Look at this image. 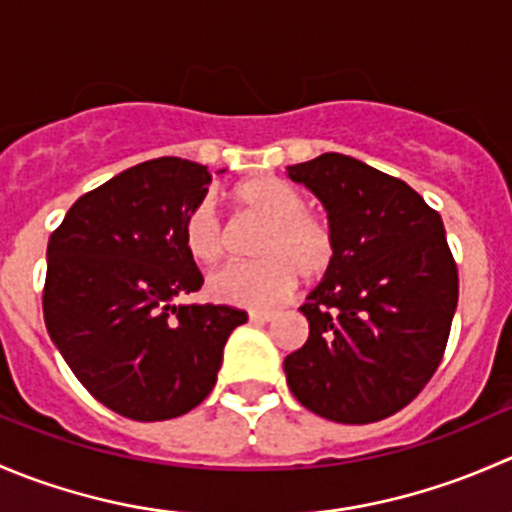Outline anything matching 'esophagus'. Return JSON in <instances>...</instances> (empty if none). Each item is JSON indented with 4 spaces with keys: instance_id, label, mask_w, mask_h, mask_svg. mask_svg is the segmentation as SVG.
<instances>
[{
    "instance_id": "obj_1",
    "label": "esophagus",
    "mask_w": 512,
    "mask_h": 512,
    "mask_svg": "<svg viewBox=\"0 0 512 512\" xmlns=\"http://www.w3.org/2000/svg\"><path fill=\"white\" fill-rule=\"evenodd\" d=\"M272 317H275V312H265V309H252L250 312V322H255V324L270 322Z\"/></svg>"
}]
</instances>
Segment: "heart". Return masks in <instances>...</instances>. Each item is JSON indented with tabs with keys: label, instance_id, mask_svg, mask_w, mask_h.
I'll return each mask as SVG.
<instances>
[{
	"label": "heart",
	"instance_id": "heart-1",
	"mask_svg": "<svg viewBox=\"0 0 512 512\" xmlns=\"http://www.w3.org/2000/svg\"><path fill=\"white\" fill-rule=\"evenodd\" d=\"M232 200L242 213L262 220L265 230L255 240V262H237L208 280L210 297L235 307L262 309L282 299L297 282H317L337 260V237L322 215L307 210V198L287 180L255 175L232 188ZM188 255L200 265L223 260L227 235L215 205L200 200L180 225Z\"/></svg>",
	"mask_w": 512,
	"mask_h": 512
}]
</instances>
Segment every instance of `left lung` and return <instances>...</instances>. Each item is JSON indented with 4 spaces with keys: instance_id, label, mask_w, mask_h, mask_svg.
<instances>
[{
    "instance_id": "left-lung-1",
    "label": "left lung",
    "mask_w": 512,
    "mask_h": 512,
    "mask_svg": "<svg viewBox=\"0 0 512 512\" xmlns=\"http://www.w3.org/2000/svg\"><path fill=\"white\" fill-rule=\"evenodd\" d=\"M322 200L337 260L299 312L302 349L285 359L294 399L337 423H374L421 394L441 364L458 270L441 215L404 180L342 153L289 165Z\"/></svg>"
}]
</instances>
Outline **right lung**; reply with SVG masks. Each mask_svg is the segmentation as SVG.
Returning a JSON list of instances; mask_svg holds the SVG:
<instances>
[{"label": "right lung", "instance_id": "obj_1", "mask_svg": "<svg viewBox=\"0 0 512 512\" xmlns=\"http://www.w3.org/2000/svg\"><path fill=\"white\" fill-rule=\"evenodd\" d=\"M213 175L156 158L81 195L46 247L44 322L76 379L133 421L188 414L213 391L223 349L247 312L173 304L203 275L180 235Z\"/></svg>", "mask_w": 512, "mask_h": 512}]
</instances>
